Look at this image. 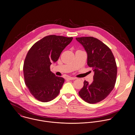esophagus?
Here are the masks:
<instances>
[{"label":"esophagus","instance_id":"esophagus-1","mask_svg":"<svg viewBox=\"0 0 135 135\" xmlns=\"http://www.w3.org/2000/svg\"><path fill=\"white\" fill-rule=\"evenodd\" d=\"M67 79H68L69 80H75L76 78H73V77H68Z\"/></svg>","mask_w":135,"mask_h":135}]
</instances>
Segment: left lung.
Returning <instances> with one entry per match:
<instances>
[{"label":"left lung","instance_id":"8db88e82","mask_svg":"<svg viewBox=\"0 0 135 135\" xmlns=\"http://www.w3.org/2000/svg\"><path fill=\"white\" fill-rule=\"evenodd\" d=\"M88 54V65L94 72L91 84L85 80L79 91L80 96L90 104L98 103L114 89L116 81L117 68L114 56L105 44L92 37L76 38Z\"/></svg>","mask_w":135,"mask_h":135}]
</instances>
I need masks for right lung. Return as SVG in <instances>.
I'll list each match as a JSON object with an SVG mask.
<instances>
[{"mask_svg": "<svg viewBox=\"0 0 135 135\" xmlns=\"http://www.w3.org/2000/svg\"><path fill=\"white\" fill-rule=\"evenodd\" d=\"M72 37L50 35L36 42L28 51L23 71L25 84L32 95L42 102L54 99L64 82L62 77L50 71L51 62H55Z\"/></svg>", "mask_w": 135, "mask_h": 135, "instance_id": "obj_1", "label": "right lung"}]
</instances>
